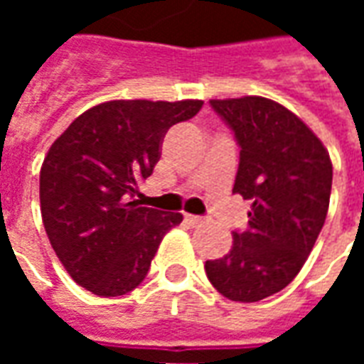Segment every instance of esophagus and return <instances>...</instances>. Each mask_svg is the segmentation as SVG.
<instances>
[{"label": "esophagus", "mask_w": 364, "mask_h": 364, "mask_svg": "<svg viewBox=\"0 0 364 364\" xmlns=\"http://www.w3.org/2000/svg\"><path fill=\"white\" fill-rule=\"evenodd\" d=\"M185 220L189 222L191 226H203V224L208 222V218H203V216H191V214H187V216H185Z\"/></svg>", "instance_id": "obj_1"}]
</instances>
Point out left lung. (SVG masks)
<instances>
[{"label":"left lung","instance_id":"1","mask_svg":"<svg viewBox=\"0 0 364 364\" xmlns=\"http://www.w3.org/2000/svg\"><path fill=\"white\" fill-rule=\"evenodd\" d=\"M240 150L234 193L252 200L247 230L220 259L206 261L222 296L257 302L292 282L326 222L333 167L320 138L277 101L213 99Z\"/></svg>","mask_w":364,"mask_h":364}]
</instances>
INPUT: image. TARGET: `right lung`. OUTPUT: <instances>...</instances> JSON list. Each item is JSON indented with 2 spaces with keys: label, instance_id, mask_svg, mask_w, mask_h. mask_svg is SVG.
Here are the masks:
<instances>
[{
  "label": "right lung",
  "instance_id": "right-lung-1",
  "mask_svg": "<svg viewBox=\"0 0 364 364\" xmlns=\"http://www.w3.org/2000/svg\"><path fill=\"white\" fill-rule=\"evenodd\" d=\"M203 107L187 101H107L64 130L41 167V213L52 250L97 296L134 290L179 213L138 206V183L159 159L169 128Z\"/></svg>",
  "mask_w": 364,
  "mask_h": 364
}]
</instances>
